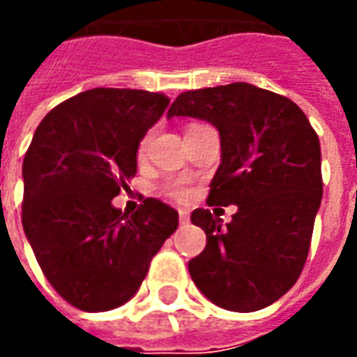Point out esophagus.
Here are the masks:
<instances>
[{
    "label": "esophagus",
    "instance_id": "34e87169",
    "mask_svg": "<svg viewBox=\"0 0 357 357\" xmlns=\"http://www.w3.org/2000/svg\"><path fill=\"white\" fill-rule=\"evenodd\" d=\"M179 224L181 225L189 224V214H187L185 210H179Z\"/></svg>",
    "mask_w": 357,
    "mask_h": 357
}]
</instances>
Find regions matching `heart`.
<instances>
[{"instance_id": "heart-1", "label": "heart", "mask_w": 357, "mask_h": 357, "mask_svg": "<svg viewBox=\"0 0 357 357\" xmlns=\"http://www.w3.org/2000/svg\"><path fill=\"white\" fill-rule=\"evenodd\" d=\"M145 147H147V139L141 141L139 153H143V151H145ZM164 191H166V195H168V197H172L174 201H178V202L189 201V197H191V189H189V187H187L183 181H170L168 185L164 187Z\"/></svg>"}]
</instances>
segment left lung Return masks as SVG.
<instances>
[{
  "instance_id": "left-lung-1",
  "label": "left lung",
  "mask_w": 357,
  "mask_h": 357,
  "mask_svg": "<svg viewBox=\"0 0 357 357\" xmlns=\"http://www.w3.org/2000/svg\"><path fill=\"white\" fill-rule=\"evenodd\" d=\"M174 116L216 126L222 164L208 204L237 206L225 225L210 210H193L206 247L189 273L216 306L262 310L296 283L306 264L323 197L317 133L296 102L247 82L185 91L172 102Z\"/></svg>"
}]
</instances>
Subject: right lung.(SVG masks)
Masks as SVG:
<instances>
[{"instance_id": "1", "label": "right lung", "mask_w": 357, "mask_h": 357, "mask_svg": "<svg viewBox=\"0 0 357 357\" xmlns=\"http://www.w3.org/2000/svg\"><path fill=\"white\" fill-rule=\"evenodd\" d=\"M168 102L143 89H89L51 110L28 147L22 227L43 275L84 312L126 304L178 229V212L158 199L132 216L112 206Z\"/></svg>"}]
</instances>
